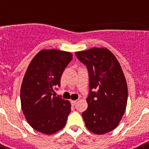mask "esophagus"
<instances>
[{
    "instance_id": "34e87169",
    "label": "esophagus",
    "mask_w": 149,
    "mask_h": 149,
    "mask_svg": "<svg viewBox=\"0 0 149 149\" xmlns=\"http://www.w3.org/2000/svg\"><path fill=\"white\" fill-rule=\"evenodd\" d=\"M71 104H72V106H74V105H76V104H77V100H71Z\"/></svg>"
}]
</instances>
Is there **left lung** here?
I'll use <instances>...</instances> for the list:
<instances>
[{"label":"left lung","instance_id":"obj_1","mask_svg":"<svg viewBox=\"0 0 149 149\" xmlns=\"http://www.w3.org/2000/svg\"><path fill=\"white\" fill-rule=\"evenodd\" d=\"M89 73L88 107L82 113L87 129L104 134L117 127L125 113L127 86L118 59L106 48L75 52Z\"/></svg>","mask_w":149,"mask_h":149}]
</instances>
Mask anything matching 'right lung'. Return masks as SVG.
I'll list each match as a JSON object with an SVG mask.
<instances>
[{"label": "right lung", "mask_w": 149, "mask_h": 149, "mask_svg": "<svg viewBox=\"0 0 149 149\" xmlns=\"http://www.w3.org/2000/svg\"><path fill=\"white\" fill-rule=\"evenodd\" d=\"M72 59L69 52L43 49L27 69L21 87V104L27 121L37 132L54 134L66 124L71 104L52 93L56 86H60L61 76Z\"/></svg>", "instance_id": "add662e5"}]
</instances>
